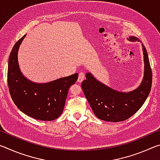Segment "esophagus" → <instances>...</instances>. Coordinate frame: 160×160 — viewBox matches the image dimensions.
Segmentation results:
<instances>
[{
    "mask_svg": "<svg viewBox=\"0 0 160 160\" xmlns=\"http://www.w3.org/2000/svg\"><path fill=\"white\" fill-rule=\"evenodd\" d=\"M85 73L83 72H79V75H78V82H82V80L85 78Z\"/></svg>",
    "mask_w": 160,
    "mask_h": 160,
    "instance_id": "1",
    "label": "esophagus"
}]
</instances>
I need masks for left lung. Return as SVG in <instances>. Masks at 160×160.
<instances>
[{
    "instance_id": "8db88e82",
    "label": "left lung",
    "mask_w": 160,
    "mask_h": 160,
    "mask_svg": "<svg viewBox=\"0 0 160 160\" xmlns=\"http://www.w3.org/2000/svg\"><path fill=\"white\" fill-rule=\"evenodd\" d=\"M131 42L140 41L137 37H130ZM142 46L144 58V76L140 86L128 92H118L99 82L90 72L86 73V80L81 86L86 99L97 118L105 121L118 122L129 118L144 104L150 92L152 70L148 55Z\"/></svg>"
}]
</instances>
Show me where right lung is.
<instances>
[{
    "label": "right lung",
    "mask_w": 160,
    "mask_h": 160,
    "mask_svg": "<svg viewBox=\"0 0 160 160\" xmlns=\"http://www.w3.org/2000/svg\"><path fill=\"white\" fill-rule=\"evenodd\" d=\"M26 34L15 43L10 52L8 85L12 101L22 112L40 121H53L63 112L70 87L78 73L47 83H37L22 73L18 59V49Z\"/></svg>",
    "instance_id": "obj_1"
}]
</instances>
